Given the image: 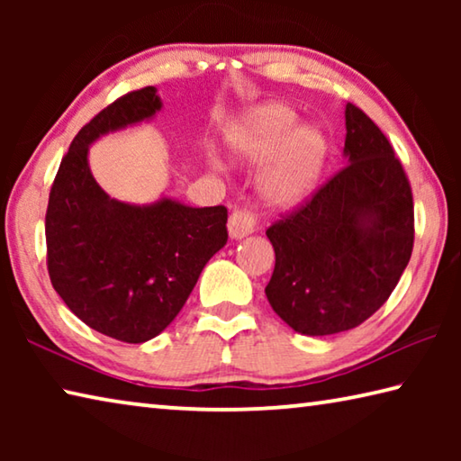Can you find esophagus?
Wrapping results in <instances>:
<instances>
[{
  "label": "esophagus",
  "instance_id": "1",
  "mask_svg": "<svg viewBox=\"0 0 461 461\" xmlns=\"http://www.w3.org/2000/svg\"><path fill=\"white\" fill-rule=\"evenodd\" d=\"M256 223H258V217H256L252 212H248V209H236V212L230 215V223H228L230 236L236 240L249 236V233L256 230Z\"/></svg>",
  "mask_w": 461,
  "mask_h": 461
}]
</instances>
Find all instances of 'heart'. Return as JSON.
<instances>
[{"instance_id": "b5f03b06", "label": "heart", "mask_w": 461, "mask_h": 461, "mask_svg": "<svg viewBox=\"0 0 461 461\" xmlns=\"http://www.w3.org/2000/svg\"><path fill=\"white\" fill-rule=\"evenodd\" d=\"M291 109L278 104L256 107L233 131L241 160L264 167L260 193L272 207H293L313 191L325 162V140L311 128L294 130Z\"/></svg>"}]
</instances>
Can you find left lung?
Here are the masks:
<instances>
[{
    "instance_id": "8db88e82",
    "label": "left lung",
    "mask_w": 461,
    "mask_h": 461,
    "mask_svg": "<svg viewBox=\"0 0 461 461\" xmlns=\"http://www.w3.org/2000/svg\"><path fill=\"white\" fill-rule=\"evenodd\" d=\"M349 162L267 230L275 272L270 307L294 331L354 330L388 301L411 260L415 205L388 138L346 107Z\"/></svg>"
}]
</instances>
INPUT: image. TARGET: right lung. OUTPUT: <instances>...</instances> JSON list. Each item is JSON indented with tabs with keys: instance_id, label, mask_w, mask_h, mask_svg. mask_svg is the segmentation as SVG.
<instances>
[{
	"instance_id": "obj_1",
	"label": "right lung",
	"mask_w": 461,
	"mask_h": 461,
	"mask_svg": "<svg viewBox=\"0 0 461 461\" xmlns=\"http://www.w3.org/2000/svg\"><path fill=\"white\" fill-rule=\"evenodd\" d=\"M154 87L130 91L79 130L62 156L46 209V267L54 291L91 330L144 343L178 315L209 258L228 241V209L162 199L136 207L109 199L87 150L112 130L152 118Z\"/></svg>"
}]
</instances>
